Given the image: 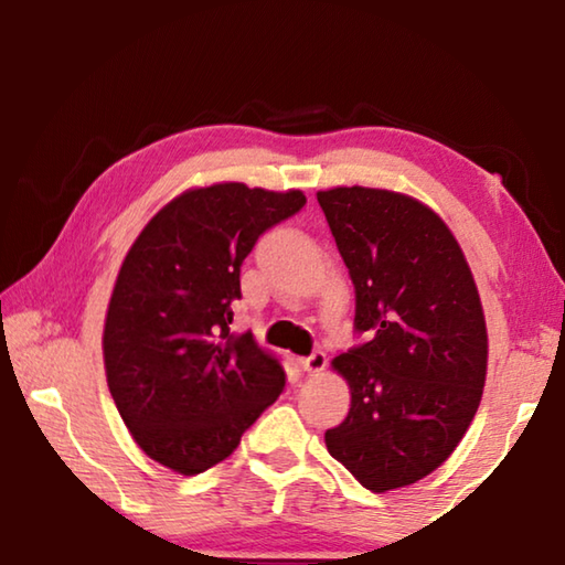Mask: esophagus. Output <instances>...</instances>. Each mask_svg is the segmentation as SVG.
I'll use <instances>...</instances> for the list:
<instances>
[{"instance_id":"1","label":"esophagus","mask_w":565,"mask_h":565,"mask_svg":"<svg viewBox=\"0 0 565 565\" xmlns=\"http://www.w3.org/2000/svg\"><path fill=\"white\" fill-rule=\"evenodd\" d=\"M327 363H329V359H327V353L323 351H313L311 356H306V359H301V369L306 371V374H321L323 369H327Z\"/></svg>"}]
</instances>
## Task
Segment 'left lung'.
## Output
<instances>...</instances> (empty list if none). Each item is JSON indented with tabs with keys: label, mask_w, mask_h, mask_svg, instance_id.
I'll return each instance as SVG.
<instances>
[{
	"label": "left lung",
	"mask_w": 565,
	"mask_h": 565,
	"mask_svg": "<svg viewBox=\"0 0 565 565\" xmlns=\"http://www.w3.org/2000/svg\"><path fill=\"white\" fill-rule=\"evenodd\" d=\"M356 289L369 341L331 361L351 391L329 454L386 493L436 471L481 404L489 333L456 236L434 209L388 189L317 194Z\"/></svg>",
	"instance_id": "1"
}]
</instances>
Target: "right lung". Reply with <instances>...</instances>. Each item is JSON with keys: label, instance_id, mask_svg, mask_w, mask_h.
Wrapping results in <instances>:
<instances>
[{"label": "right lung", "instance_id": "1", "mask_svg": "<svg viewBox=\"0 0 565 565\" xmlns=\"http://www.w3.org/2000/svg\"><path fill=\"white\" fill-rule=\"evenodd\" d=\"M303 191L242 181L186 189L151 216L124 256L104 321V371L134 441L157 463L196 476L234 454L281 396L279 359L234 333L242 262Z\"/></svg>", "mask_w": 565, "mask_h": 565}]
</instances>
